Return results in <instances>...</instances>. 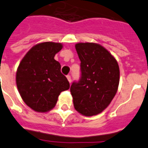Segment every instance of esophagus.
Instances as JSON below:
<instances>
[{
	"label": "esophagus",
	"mask_w": 148,
	"mask_h": 148,
	"mask_svg": "<svg viewBox=\"0 0 148 148\" xmlns=\"http://www.w3.org/2000/svg\"><path fill=\"white\" fill-rule=\"evenodd\" d=\"M66 77H67V79H68V81L69 82V83H71V82H72V79H71L70 75H67Z\"/></svg>",
	"instance_id": "1"
}]
</instances>
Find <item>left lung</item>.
Wrapping results in <instances>:
<instances>
[{
  "label": "left lung",
  "instance_id": "1",
  "mask_svg": "<svg viewBox=\"0 0 148 148\" xmlns=\"http://www.w3.org/2000/svg\"><path fill=\"white\" fill-rule=\"evenodd\" d=\"M75 50L81 61L82 76L70 92L75 110L86 116L102 113L117 92L120 68L116 59L101 45L79 42Z\"/></svg>",
  "mask_w": 148,
  "mask_h": 148
}]
</instances>
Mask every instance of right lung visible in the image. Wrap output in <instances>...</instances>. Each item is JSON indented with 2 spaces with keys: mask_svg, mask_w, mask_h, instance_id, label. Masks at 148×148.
<instances>
[{
  "mask_svg": "<svg viewBox=\"0 0 148 148\" xmlns=\"http://www.w3.org/2000/svg\"><path fill=\"white\" fill-rule=\"evenodd\" d=\"M62 48L59 42L36 44L25 54L17 69L16 84L21 97L36 112L52 110L60 93L69 89V82L61 73V65L54 58Z\"/></svg>",
  "mask_w": 148,
  "mask_h": 148,
  "instance_id": "add662e5",
  "label": "right lung"
}]
</instances>
